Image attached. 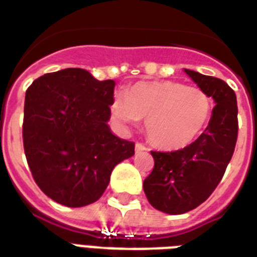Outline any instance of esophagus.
<instances>
[{
	"label": "esophagus",
	"mask_w": 257,
	"mask_h": 257,
	"mask_svg": "<svg viewBox=\"0 0 257 257\" xmlns=\"http://www.w3.org/2000/svg\"><path fill=\"white\" fill-rule=\"evenodd\" d=\"M135 149H136V153H140V152H144V151H148V148H147L144 144H141V143H137L136 147H135Z\"/></svg>",
	"instance_id": "1"
}]
</instances>
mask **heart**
I'll list each match as a JSON object with an SVG mask.
<instances>
[{"label":"heart","mask_w":257,"mask_h":257,"mask_svg":"<svg viewBox=\"0 0 257 257\" xmlns=\"http://www.w3.org/2000/svg\"><path fill=\"white\" fill-rule=\"evenodd\" d=\"M211 96L176 81H141L116 97L112 116L122 124L147 118L149 140L164 149H180L197 139L212 116Z\"/></svg>","instance_id":"1"}]
</instances>
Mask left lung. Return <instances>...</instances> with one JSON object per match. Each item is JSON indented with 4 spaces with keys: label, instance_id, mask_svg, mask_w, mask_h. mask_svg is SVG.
Segmentation results:
<instances>
[{
    "label": "left lung",
    "instance_id": "obj_1",
    "mask_svg": "<svg viewBox=\"0 0 257 257\" xmlns=\"http://www.w3.org/2000/svg\"><path fill=\"white\" fill-rule=\"evenodd\" d=\"M185 73L215 100L209 124L197 140L179 151H151L155 167L144 180V192L153 208L181 215L199 207L223 179L237 141V102L233 89L212 76Z\"/></svg>",
    "mask_w": 257,
    "mask_h": 257
}]
</instances>
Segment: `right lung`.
<instances>
[{"instance_id":"1","label":"right lung","mask_w":257,"mask_h":257,"mask_svg":"<svg viewBox=\"0 0 257 257\" xmlns=\"http://www.w3.org/2000/svg\"><path fill=\"white\" fill-rule=\"evenodd\" d=\"M114 81L68 68L32 82L25 94L22 140L40 189L56 203L77 208L100 199L135 143L108 126Z\"/></svg>"}]
</instances>
